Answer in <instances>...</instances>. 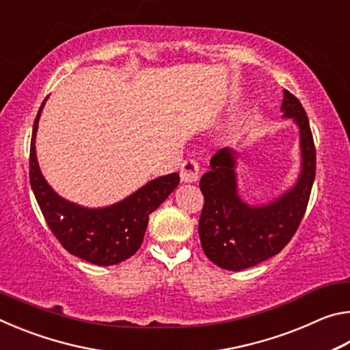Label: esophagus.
<instances>
[{"label": "esophagus", "mask_w": 350, "mask_h": 350, "mask_svg": "<svg viewBox=\"0 0 350 350\" xmlns=\"http://www.w3.org/2000/svg\"><path fill=\"white\" fill-rule=\"evenodd\" d=\"M199 177V163L196 159L188 157L180 165V180L182 182H196Z\"/></svg>", "instance_id": "1"}]
</instances>
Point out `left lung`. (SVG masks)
<instances>
[{"label":"left lung","mask_w":350,"mask_h":350,"mask_svg":"<svg viewBox=\"0 0 350 350\" xmlns=\"http://www.w3.org/2000/svg\"><path fill=\"white\" fill-rule=\"evenodd\" d=\"M284 117H292L301 133L303 171L296 185L275 202L250 206L236 191L234 151L219 150L210 171L200 179L204 208L199 217V238L204 253L221 269L239 271L280 253L298 230L309 204L317 171V151L303 105L284 91Z\"/></svg>","instance_id":"obj_1"}]
</instances>
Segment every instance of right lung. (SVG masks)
I'll return each instance as SVG.
<instances>
[{
	"label": "right lung",
	"mask_w": 350,
	"mask_h": 350,
	"mask_svg": "<svg viewBox=\"0 0 350 350\" xmlns=\"http://www.w3.org/2000/svg\"><path fill=\"white\" fill-rule=\"evenodd\" d=\"M43 105L33 122L29 180L47 227L64 250L91 264L114 265L131 258L142 245L150 215L179 185V174L157 177L106 208L90 210L68 202L47 185L35 157V133Z\"/></svg>",
	"instance_id": "1"
}]
</instances>
